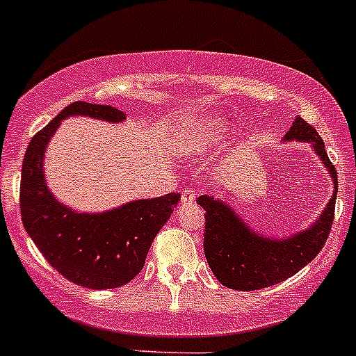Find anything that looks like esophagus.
I'll return each instance as SVG.
<instances>
[{"label":"esophagus","mask_w":356,"mask_h":356,"mask_svg":"<svg viewBox=\"0 0 356 356\" xmlns=\"http://www.w3.org/2000/svg\"><path fill=\"white\" fill-rule=\"evenodd\" d=\"M194 200H196V194H194L193 188H185L184 193H181V203H185V205H193Z\"/></svg>","instance_id":"esophagus-1"}]
</instances>
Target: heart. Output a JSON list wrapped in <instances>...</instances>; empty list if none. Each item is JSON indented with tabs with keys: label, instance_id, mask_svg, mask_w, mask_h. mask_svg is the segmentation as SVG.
<instances>
[{
	"label": "heart",
	"instance_id": "b5f03b06",
	"mask_svg": "<svg viewBox=\"0 0 356 356\" xmlns=\"http://www.w3.org/2000/svg\"><path fill=\"white\" fill-rule=\"evenodd\" d=\"M226 137V124L219 119L185 122L175 137L176 146L191 153H203L219 146Z\"/></svg>",
	"mask_w": 356,
	"mask_h": 356
}]
</instances>
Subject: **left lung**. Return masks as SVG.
Wrapping results in <instances>:
<instances>
[{
    "label": "left lung",
    "mask_w": 356,
    "mask_h": 356,
    "mask_svg": "<svg viewBox=\"0 0 356 356\" xmlns=\"http://www.w3.org/2000/svg\"><path fill=\"white\" fill-rule=\"evenodd\" d=\"M284 140L312 144L316 155L323 160L332 176L335 191L325 212L317 217L310 228L284 238L254 234L234 209L221 200H213V196L207 194L197 197V205L205 210L203 250L207 262L221 285L234 291H257L291 278L308 262H312L328 241L339 184L337 171L326 155L325 143L316 128L301 118H296Z\"/></svg>",
    "instance_id": "left-lung-1"
}]
</instances>
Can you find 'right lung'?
Wrapping results in <instances>:
<instances>
[{
  "mask_svg": "<svg viewBox=\"0 0 356 356\" xmlns=\"http://www.w3.org/2000/svg\"><path fill=\"white\" fill-rule=\"evenodd\" d=\"M69 115L108 122L127 119L114 106L74 102L31 137L21 169L23 225L44 259L69 282L96 291L121 287L143 271L151 242L175 212L180 194L130 201L102 213H78L65 207L48 188L42 162L49 139Z\"/></svg>",
  "mask_w": 356,
  "mask_h": 356,
  "instance_id": "right-lung-1",
  "label": "right lung"
}]
</instances>
